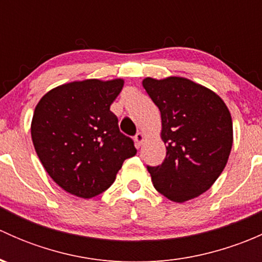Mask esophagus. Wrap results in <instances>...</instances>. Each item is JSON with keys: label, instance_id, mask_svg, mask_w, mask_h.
Segmentation results:
<instances>
[{"label": "esophagus", "instance_id": "obj_1", "mask_svg": "<svg viewBox=\"0 0 262 262\" xmlns=\"http://www.w3.org/2000/svg\"><path fill=\"white\" fill-rule=\"evenodd\" d=\"M134 141H136L137 146L139 147L142 143H143V141H144V134L141 133V132H139V133H137L136 137H134Z\"/></svg>", "mask_w": 262, "mask_h": 262}]
</instances>
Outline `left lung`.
<instances>
[{"mask_svg":"<svg viewBox=\"0 0 262 262\" xmlns=\"http://www.w3.org/2000/svg\"><path fill=\"white\" fill-rule=\"evenodd\" d=\"M143 87L161 112L166 158L147 166L153 186L167 199L184 203L207 191L224 170L233 126L223 100L182 77L144 78Z\"/></svg>","mask_w":262,"mask_h":262,"instance_id":"8db88e82","label":"left lung"}]
</instances>
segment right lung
<instances>
[{
    "label": "right lung",
    "mask_w": 262,
    "mask_h": 262,
    "mask_svg": "<svg viewBox=\"0 0 262 262\" xmlns=\"http://www.w3.org/2000/svg\"><path fill=\"white\" fill-rule=\"evenodd\" d=\"M123 84L120 78L71 82L50 90L36 105L31 121L36 155L70 194L90 199L104 192L124 161L137 153L110 112Z\"/></svg>",
    "instance_id": "add662e5"
}]
</instances>
